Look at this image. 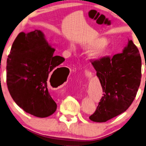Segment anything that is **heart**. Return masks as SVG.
Segmentation results:
<instances>
[{
  "instance_id": "b5f03b06",
  "label": "heart",
  "mask_w": 146,
  "mask_h": 146,
  "mask_svg": "<svg viewBox=\"0 0 146 146\" xmlns=\"http://www.w3.org/2000/svg\"><path fill=\"white\" fill-rule=\"evenodd\" d=\"M82 49L89 50L88 57L92 60H98L109 52L110 41L109 39L103 37H95L86 40L80 44ZM69 48L75 50V47L73 44H70Z\"/></svg>"
}]
</instances>
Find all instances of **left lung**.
<instances>
[{
  "label": "left lung",
  "instance_id": "1",
  "mask_svg": "<svg viewBox=\"0 0 146 146\" xmlns=\"http://www.w3.org/2000/svg\"><path fill=\"white\" fill-rule=\"evenodd\" d=\"M92 64L103 96L89 118L95 122H106L124 112L135 99L142 77L140 54L133 41L129 40L121 53L102 58Z\"/></svg>",
  "mask_w": 146,
  "mask_h": 146
}]
</instances>
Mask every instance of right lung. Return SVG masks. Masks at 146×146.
Returning a JSON list of instances; mask_svg holds the SVG:
<instances>
[{
  "instance_id": "right-lung-1",
  "label": "right lung",
  "mask_w": 146,
  "mask_h": 146,
  "mask_svg": "<svg viewBox=\"0 0 146 146\" xmlns=\"http://www.w3.org/2000/svg\"><path fill=\"white\" fill-rule=\"evenodd\" d=\"M54 51L43 32L34 30L19 34L7 59L6 82L11 98L23 110L38 117L49 116L57 108L48 92V78L65 59L55 56ZM61 68L68 69L57 68L53 73Z\"/></svg>"
}]
</instances>
